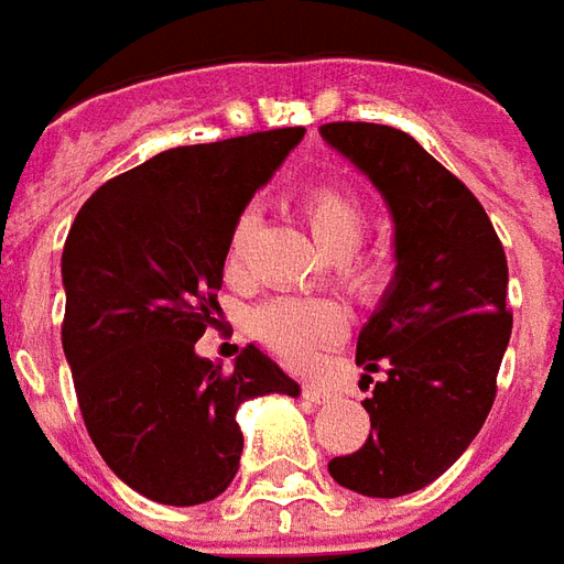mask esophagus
I'll use <instances>...</instances> for the list:
<instances>
[{
  "mask_svg": "<svg viewBox=\"0 0 564 564\" xmlns=\"http://www.w3.org/2000/svg\"><path fill=\"white\" fill-rule=\"evenodd\" d=\"M303 398L313 403H327L334 394H330L327 389H322V386H303Z\"/></svg>",
  "mask_w": 564,
  "mask_h": 564,
  "instance_id": "esophagus-1",
  "label": "esophagus"
}]
</instances>
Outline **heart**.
I'll use <instances>...</instances> for the list:
<instances>
[{
    "instance_id": "1",
    "label": "heart",
    "mask_w": 564,
    "mask_h": 564,
    "mask_svg": "<svg viewBox=\"0 0 564 564\" xmlns=\"http://www.w3.org/2000/svg\"><path fill=\"white\" fill-rule=\"evenodd\" d=\"M301 215L310 234L325 251L334 275L355 301L377 303L391 285V261L386 254H365L358 249L367 234V212L352 191L322 182L303 191ZM258 230V215L246 209L227 239V273H239L246 251ZM346 310L334 301H297L279 297L251 313V334L289 365H310L318 349L346 334Z\"/></svg>"
}]
</instances>
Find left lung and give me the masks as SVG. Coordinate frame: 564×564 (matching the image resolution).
<instances>
[{
	"label": "left lung",
	"mask_w": 564,
	"mask_h": 564,
	"mask_svg": "<svg viewBox=\"0 0 564 564\" xmlns=\"http://www.w3.org/2000/svg\"><path fill=\"white\" fill-rule=\"evenodd\" d=\"M322 139L389 203L398 261L355 349L361 382L382 373L365 401L373 434L327 470L358 495L398 498L437 480L492 410L513 327L505 246L480 199L413 135L337 121Z\"/></svg>",
	"instance_id": "8db88e82"
}]
</instances>
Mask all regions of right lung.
Listing matches in <instances>:
<instances>
[{"label":"right lung","instance_id":"obj_1","mask_svg":"<svg viewBox=\"0 0 564 564\" xmlns=\"http://www.w3.org/2000/svg\"><path fill=\"white\" fill-rule=\"evenodd\" d=\"M303 127L161 151L87 199L63 246V352L106 465L151 501L191 507L239 470V403L301 386L246 346L225 373L194 352L221 313L230 230Z\"/></svg>","mask_w":564,"mask_h":564}]
</instances>
